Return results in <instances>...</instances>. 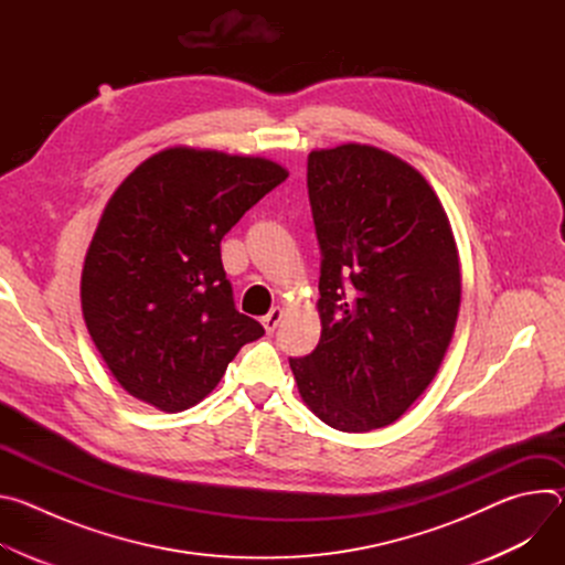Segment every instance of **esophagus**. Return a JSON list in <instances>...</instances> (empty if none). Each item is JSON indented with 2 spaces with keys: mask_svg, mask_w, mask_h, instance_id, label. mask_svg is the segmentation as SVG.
I'll return each instance as SVG.
<instances>
[{
  "mask_svg": "<svg viewBox=\"0 0 565 565\" xmlns=\"http://www.w3.org/2000/svg\"><path fill=\"white\" fill-rule=\"evenodd\" d=\"M281 317H284V310L279 308V306H275V308H270V312L266 315V317H262V324H264V329L268 331V333H273L277 327H279V321H281Z\"/></svg>",
  "mask_w": 565,
  "mask_h": 565,
  "instance_id": "34e87169",
  "label": "esophagus"
}]
</instances>
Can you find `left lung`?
I'll return each mask as SVG.
<instances>
[{"label":"left lung","mask_w":565,"mask_h":565,"mask_svg":"<svg viewBox=\"0 0 565 565\" xmlns=\"http://www.w3.org/2000/svg\"><path fill=\"white\" fill-rule=\"evenodd\" d=\"M306 183L321 250V335L290 369L321 423L380 429L423 395L451 342L454 232L425 177L371 145L310 151Z\"/></svg>","instance_id":"left-lung-1"}]
</instances>
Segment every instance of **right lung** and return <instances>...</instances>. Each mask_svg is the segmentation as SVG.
Here are the masks:
<instances>
[{"label": "right lung", "instance_id": "obj_1", "mask_svg": "<svg viewBox=\"0 0 565 565\" xmlns=\"http://www.w3.org/2000/svg\"><path fill=\"white\" fill-rule=\"evenodd\" d=\"M288 179L259 156L170 147L109 199L83 284L89 335L120 386L160 412H183L266 331L234 308L221 238Z\"/></svg>", "mask_w": 565, "mask_h": 565}]
</instances>
